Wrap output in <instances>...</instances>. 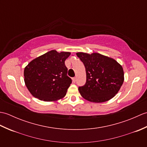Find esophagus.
Wrapping results in <instances>:
<instances>
[{
    "label": "esophagus",
    "mask_w": 147,
    "mask_h": 147,
    "mask_svg": "<svg viewBox=\"0 0 147 147\" xmlns=\"http://www.w3.org/2000/svg\"><path fill=\"white\" fill-rule=\"evenodd\" d=\"M76 81V77H75V78H73V83H75Z\"/></svg>",
    "instance_id": "obj_1"
}]
</instances>
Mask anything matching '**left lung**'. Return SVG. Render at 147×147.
<instances>
[{
  "label": "left lung",
  "mask_w": 147,
  "mask_h": 147,
  "mask_svg": "<svg viewBox=\"0 0 147 147\" xmlns=\"http://www.w3.org/2000/svg\"><path fill=\"white\" fill-rule=\"evenodd\" d=\"M76 55L85 67L86 82L78 88L86 100L102 103L112 98L124 82V71L115 59L98 53L78 52Z\"/></svg>",
  "instance_id": "8db88e82"
}]
</instances>
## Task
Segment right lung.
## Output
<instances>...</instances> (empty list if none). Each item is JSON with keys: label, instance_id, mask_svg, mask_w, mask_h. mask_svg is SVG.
<instances>
[{"label": "right lung", "instance_id": "obj_1", "mask_svg": "<svg viewBox=\"0 0 147 147\" xmlns=\"http://www.w3.org/2000/svg\"><path fill=\"white\" fill-rule=\"evenodd\" d=\"M71 53L49 51L34 59L24 68V83L34 97L45 102L64 98L72 80L65 61Z\"/></svg>", "mask_w": 147, "mask_h": 147}]
</instances>
